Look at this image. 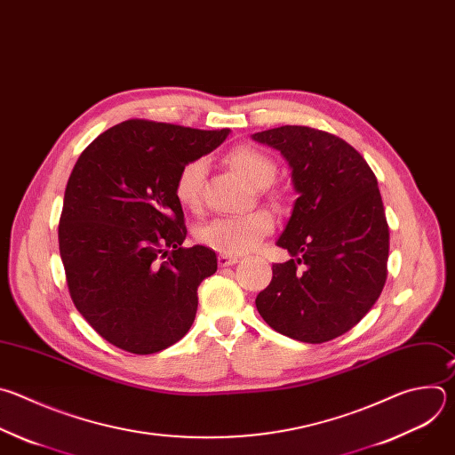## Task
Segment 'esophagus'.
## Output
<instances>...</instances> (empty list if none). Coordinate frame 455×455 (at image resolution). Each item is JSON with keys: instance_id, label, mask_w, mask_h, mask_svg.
Segmentation results:
<instances>
[{"instance_id": "obj_1", "label": "esophagus", "mask_w": 455, "mask_h": 455, "mask_svg": "<svg viewBox=\"0 0 455 455\" xmlns=\"http://www.w3.org/2000/svg\"><path fill=\"white\" fill-rule=\"evenodd\" d=\"M235 263H238L236 256H231V254H220L219 256V265L220 267H229V265H235Z\"/></svg>"}]
</instances>
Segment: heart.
I'll return each mask as SVG.
<instances>
[{
  "label": "heart",
  "mask_w": 455,
  "mask_h": 455,
  "mask_svg": "<svg viewBox=\"0 0 455 455\" xmlns=\"http://www.w3.org/2000/svg\"><path fill=\"white\" fill-rule=\"evenodd\" d=\"M228 161L256 188L272 185L278 166L268 154L254 147H236ZM206 159L196 157L180 166L175 177V197L188 210H199L203 204V187L206 177ZM272 229L275 215L268 210H254L238 215H220L204 222L197 229V240L222 254H243L254 249Z\"/></svg>",
  "instance_id": "heart-1"
}]
</instances>
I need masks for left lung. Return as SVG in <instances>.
Wrapping results in <instances>:
<instances>
[{"mask_svg": "<svg viewBox=\"0 0 455 455\" xmlns=\"http://www.w3.org/2000/svg\"><path fill=\"white\" fill-rule=\"evenodd\" d=\"M252 140L282 152L299 196L276 242L292 258L272 265L256 308L291 339L331 340L371 310L387 280L389 226L377 177L351 145L319 129L283 125Z\"/></svg>", "mask_w": 455, "mask_h": 455, "instance_id": "8db88e82", "label": "left lung"}]
</instances>
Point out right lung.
<instances>
[{"label": "right lung", "instance_id": "obj_1", "mask_svg": "<svg viewBox=\"0 0 455 455\" xmlns=\"http://www.w3.org/2000/svg\"><path fill=\"white\" fill-rule=\"evenodd\" d=\"M228 134L127 120L75 163L59 251L76 310L113 346L157 353L194 324L197 289L215 275L217 254L183 247L185 213L173 187L180 166L215 150Z\"/></svg>", "mask_w": 455, "mask_h": 455}]
</instances>
